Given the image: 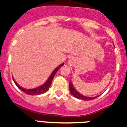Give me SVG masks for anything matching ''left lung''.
<instances>
[{"instance_id": "1", "label": "left lung", "mask_w": 127, "mask_h": 127, "mask_svg": "<svg viewBox=\"0 0 127 127\" xmlns=\"http://www.w3.org/2000/svg\"><path fill=\"white\" fill-rule=\"evenodd\" d=\"M69 90L70 93H71V94L74 97H76V98L80 99H82V100L85 101H89L92 100V99H94L96 98L97 97L85 96V95L80 94L74 88V87L73 84H72V82H70L69 83Z\"/></svg>"}]
</instances>
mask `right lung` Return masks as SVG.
Here are the masks:
<instances>
[{
    "instance_id": "1",
    "label": "right lung",
    "mask_w": 127,
    "mask_h": 127,
    "mask_svg": "<svg viewBox=\"0 0 127 127\" xmlns=\"http://www.w3.org/2000/svg\"><path fill=\"white\" fill-rule=\"evenodd\" d=\"M63 65H64V63H62L61 64H60L58 67L56 68L52 72L51 74L50 75V76L49 77L47 80V81H46L43 84H42L41 86H40L37 87V88H33V89L24 88H22V87L20 86L16 83V82L15 81L14 79V78H13V80H14V83L16 84V85L18 86V88L20 90H21L22 91H23L24 92L27 94L31 95L42 94L46 92L49 90V87L51 86V85L52 80H53V79L54 76H55V74L57 73V72L58 71V70Z\"/></svg>"
}]
</instances>
